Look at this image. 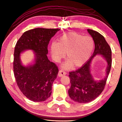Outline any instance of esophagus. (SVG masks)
I'll return each instance as SVG.
<instances>
[{"label":"esophagus","instance_id":"obj_1","mask_svg":"<svg viewBox=\"0 0 122 122\" xmlns=\"http://www.w3.org/2000/svg\"><path fill=\"white\" fill-rule=\"evenodd\" d=\"M65 75H66V72L65 71H63L62 70H60L59 73H58V76L59 77H62Z\"/></svg>","mask_w":122,"mask_h":122}]
</instances>
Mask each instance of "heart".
Wrapping results in <instances>:
<instances>
[{"label": "heart", "instance_id": "1", "mask_svg": "<svg viewBox=\"0 0 122 122\" xmlns=\"http://www.w3.org/2000/svg\"><path fill=\"white\" fill-rule=\"evenodd\" d=\"M94 46L91 37L69 32L61 36L57 42H52L51 53L54 60L58 62L65 57L66 52L68 60L63 65L64 68L69 69L72 65L74 67H80L90 58Z\"/></svg>", "mask_w": 122, "mask_h": 122}]
</instances>
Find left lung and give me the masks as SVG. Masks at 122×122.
<instances>
[{"instance_id": "left-lung-1", "label": "left lung", "mask_w": 122, "mask_h": 122, "mask_svg": "<svg viewBox=\"0 0 122 122\" xmlns=\"http://www.w3.org/2000/svg\"><path fill=\"white\" fill-rule=\"evenodd\" d=\"M87 31L92 36L95 44L92 56L78 69L69 72L71 86L68 90L70 98L78 103H87L96 99L105 88L112 67V50L104 37L98 32L91 29ZM101 55L107 62L106 76L99 81H95L90 71V66L94 57Z\"/></svg>"}]
</instances>
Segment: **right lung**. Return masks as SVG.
<instances>
[{
	"label": "right lung",
	"instance_id": "add662e5",
	"mask_svg": "<svg viewBox=\"0 0 122 122\" xmlns=\"http://www.w3.org/2000/svg\"><path fill=\"white\" fill-rule=\"evenodd\" d=\"M59 29L35 28L26 31L17 41L13 70L17 85L26 98L35 102L45 101L52 93L53 83L59 69L48 59L47 47ZM35 53L34 62L27 66L21 62L20 54L25 50Z\"/></svg>",
	"mask_w": 122,
	"mask_h": 122
}]
</instances>
